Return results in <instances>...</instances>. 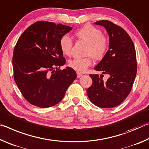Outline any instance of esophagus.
Here are the masks:
<instances>
[{
    "instance_id": "34e87169",
    "label": "esophagus",
    "mask_w": 149,
    "mask_h": 149,
    "mask_svg": "<svg viewBox=\"0 0 149 149\" xmlns=\"http://www.w3.org/2000/svg\"><path fill=\"white\" fill-rule=\"evenodd\" d=\"M77 77H78V78H80V77L82 76V73L79 72H77Z\"/></svg>"
}]
</instances>
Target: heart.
Here are the masks:
<instances>
[{"instance_id": "heart-1", "label": "heart", "mask_w": 149, "mask_h": 149, "mask_svg": "<svg viewBox=\"0 0 149 149\" xmlns=\"http://www.w3.org/2000/svg\"><path fill=\"white\" fill-rule=\"evenodd\" d=\"M75 36L88 43L86 55L88 56L73 58L69 62V66L77 72H82L91 66L92 57L96 60H100L104 57L108 50L109 41L100 29L90 25L84 26L77 30L75 31ZM59 46L63 54L67 56L71 55L73 41L68 34H65L60 38Z\"/></svg>"}]
</instances>
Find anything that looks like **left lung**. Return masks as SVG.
I'll return each instance as SVG.
<instances>
[{
  "label": "left lung",
  "instance_id": "1",
  "mask_svg": "<svg viewBox=\"0 0 149 149\" xmlns=\"http://www.w3.org/2000/svg\"><path fill=\"white\" fill-rule=\"evenodd\" d=\"M103 26L109 34V49L94 69L109 74L106 82L98 74H90L92 84L86 92L90 100L102 108L118 106L132 89L137 70L135 46L129 34L121 27L108 20L95 22Z\"/></svg>",
  "mask_w": 149,
  "mask_h": 149
}]
</instances>
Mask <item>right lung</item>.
Returning a JSON list of instances; mask_svg holds the SVG:
<instances>
[{"label":"right lung","mask_w":149,"mask_h":149,"mask_svg":"<svg viewBox=\"0 0 149 149\" xmlns=\"http://www.w3.org/2000/svg\"><path fill=\"white\" fill-rule=\"evenodd\" d=\"M72 27L38 21L29 26L14 49V79L29 103L49 108L61 101L77 78L70 67L60 69L65 58L59 46L60 38Z\"/></svg>","instance_id":"1"}]
</instances>
